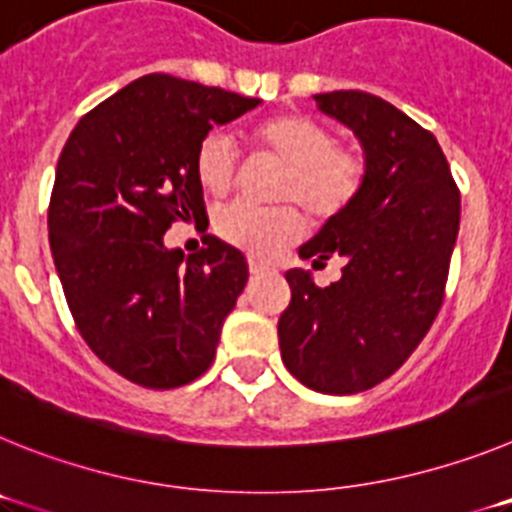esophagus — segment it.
Listing matches in <instances>:
<instances>
[{
  "label": "esophagus",
  "instance_id": "1",
  "mask_svg": "<svg viewBox=\"0 0 512 512\" xmlns=\"http://www.w3.org/2000/svg\"><path fill=\"white\" fill-rule=\"evenodd\" d=\"M248 271H251L253 277H261V274H266V271H271V266L264 264V261L251 259V261H248Z\"/></svg>",
  "mask_w": 512,
  "mask_h": 512
}]
</instances>
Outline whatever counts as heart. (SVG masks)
Listing matches in <instances>:
<instances>
[{
  "instance_id": "b5f03b06",
  "label": "heart",
  "mask_w": 512,
  "mask_h": 512,
  "mask_svg": "<svg viewBox=\"0 0 512 512\" xmlns=\"http://www.w3.org/2000/svg\"><path fill=\"white\" fill-rule=\"evenodd\" d=\"M251 140L264 156L284 166L274 189L277 202H297L312 217L330 220L356 200L364 182V158L354 148L336 146L323 122L300 112H282L261 120ZM194 176L202 192L215 200L230 194L238 179V156L225 135L202 138L194 153ZM217 230L230 246L269 259L305 233V217L292 205L269 210L235 205L220 215Z\"/></svg>"
}]
</instances>
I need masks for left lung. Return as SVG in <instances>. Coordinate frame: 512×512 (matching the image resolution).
<instances>
[{"label":"left lung","mask_w":512,"mask_h":512,"mask_svg":"<svg viewBox=\"0 0 512 512\" xmlns=\"http://www.w3.org/2000/svg\"><path fill=\"white\" fill-rule=\"evenodd\" d=\"M364 151L356 200L300 248L312 269L343 256L338 282L318 287L289 269L292 302L279 318L289 374L323 395L364 392L400 369L443 302L459 235V189L433 133L366 92L315 94Z\"/></svg>","instance_id":"obj_1"}]
</instances>
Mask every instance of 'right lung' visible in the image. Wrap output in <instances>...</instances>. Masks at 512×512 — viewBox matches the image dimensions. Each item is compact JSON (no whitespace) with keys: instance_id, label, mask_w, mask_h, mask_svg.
I'll use <instances>...</instances> for the list:
<instances>
[{"instance_id":"obj_1","label":"right lung","mask_w":512,"mask_h":512,"mask_svg":"<svg viewBox=\"0 0 512 512\" xmlns=\"http://www.w3.org/2000/svg\"><path fill=\"white\" fill-rule=\"evenodd\" d=\"M169 74H148L79 120L58 158L48 238L79 333L130 382L171 390L210 369L248 282L238 248L207 235L184 259L171 223L207 230L194 153L217 125L259 107Z\"/></svg>"}]
</instances>
